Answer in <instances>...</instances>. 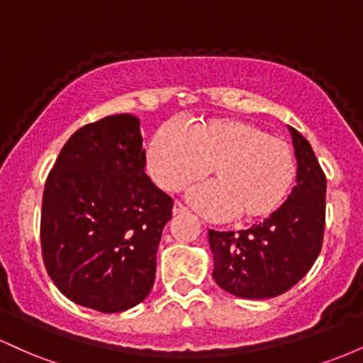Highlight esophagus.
Here are the masks:
<instances>
[{
    "instance_id": "esophagus-1",
    "label": "esophagus",
    "mask_w": 363,
    "mask_h": 363,
    "mask_svg": "<svg viewBox=\"0 0 363 363\" xmlns=\"http://www.w3.org/2000/svg\"><path fill=\"white\" fill-rule=\"evenodd\" d=\"M172 213L176 215V216H179V215H184V213H187V210H186V206H184V205H181V203L176 201V205H174V208H172Z\"/></svg>"
}]
</instances>
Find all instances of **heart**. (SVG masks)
<instances>
[{
	"instance_id": "b5f03b06",
	"label": "heart",
	"mask_w": 363,
	"mask_h": 363,
	"mask_svg": "<svg viewBox=\"0 0 363 363\" xmlns=\"http://www.w3.org/2000/svg\"><path fill=\"white\" fill-rule=\"evenodd\" d=\"M150 176L165 191H181L210 174L187 199L213 218L240 222L268 218L283 205L297 179L294 148L242 119L198 121L189 131L179 123L160 126L147 152Z\"/></svg>"
}]
</instances>
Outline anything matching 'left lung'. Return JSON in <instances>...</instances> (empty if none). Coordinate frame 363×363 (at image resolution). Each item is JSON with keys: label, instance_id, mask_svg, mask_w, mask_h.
Wrapping results in <instances>:
<instances>
[{"label": "left lung", "instance_id": "obj_1", "mask_svg": "<svg viewBox=\"0 0 363 363\" xmlns=\"http://www.w3.org/2000/svg\"><path fill=\"white\" fill-rule=\"evenodd\" d=\"M297 179L286 201L247 230H210L213 280L242 298H272L306 277L323 247L326 176L311 143L289 126Z\"/></svg>", "mask_w": 363, "mask_h": 363}]
</instances>
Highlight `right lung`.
<instances>
[{"label":"right lung","instance_id":"right-lung-1","mask_svg":"<svg viewBox=\"0 0 363 363\" xmlns=\"http://www.w3.org/2000/svg\"><path fill=\"white\" fill-rule=\"evenodd\" d=\"M140 119L116 114L78 129L44 187L40 244L69 301L123 312L148 297L174 201L145 174Z\"/></svg>","mask_w":363,"mask_h":363}]
</instances>
